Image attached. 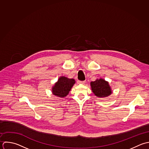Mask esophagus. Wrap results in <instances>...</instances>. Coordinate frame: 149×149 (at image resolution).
Here are the masks:
<instances>
[{
  "label": "esophagus",
  "mask_w": 149,
  "mask_h": 149,
  "mask_svg": "<svg viewBox=\"0 0 149 149\" xmlns=\"http://www.w3.org/2000/svg\"><path fill=\"white\" fill-rule=\"evenodd\" d=\"M78 84H84L85 83V81H78Z\"/></svg>",
  "instance_id": "esophagus-1"
}]
</instances>
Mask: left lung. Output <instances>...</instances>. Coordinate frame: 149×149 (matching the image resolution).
<instances>
[{
  "instance_id": "left-lung-1",
  "label": "left lung",
  "mask_w": 149,
  "mask_h": 149,
  "mask_svg": "<svg viewBox=\"0 0 149 149\" xmlns=\"http://www.w3.org/2000/svg\"><path fill=\"white\" fill-rule=\"evenodd\" d=\"M91 87L94 95L99 98L108 97L113 92L109 82L103 78L97 79L91 82Z\"/></svg>"
}]
</instances>
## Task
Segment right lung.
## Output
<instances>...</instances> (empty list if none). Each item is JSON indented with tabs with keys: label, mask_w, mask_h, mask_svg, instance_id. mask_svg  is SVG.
I'll use <instances>...</instances> for the list:
<instances>
[{
	"label": "right lung",
	"mask_w": 149,
	"mask_h": 149,
	"mask_svg": "<svg viewBox=\"0 0 149 149\" xmlns=\"http://www.w3.org/2000/svg\"><path fill=\"white\" fill-rule=\"evenodd\" d=\"M75 84L74 79L61 76L52 88V94L58 97H65L68 95Z\"/></svg>",
	"instance_id": "right-lung-1"
}]
</instances>
